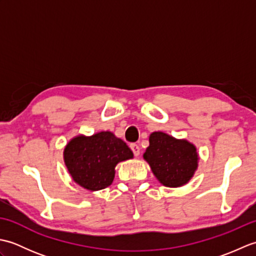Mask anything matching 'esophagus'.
I'll return each instance as SVG.
<instances>
[{
	"label": "esophagus",
	"mask_w": 256,
	"mask_h": 256,
	"mask_svg": "<svg viewBox=\"0 0 256 256\" xmlns=\"http://www.w3.org/2000/svg\"><path fill=\"white\" fill-rule=\"evenodd\" d=\"M131 150H132V152H133L134 156L138 157V156L140 155V146H138V144H135V143L131 144Z\"/></svg>",
	"instance_id": "34e87169"
}]
</instances>
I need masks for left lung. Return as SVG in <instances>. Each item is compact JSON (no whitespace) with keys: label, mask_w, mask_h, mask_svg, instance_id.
Returning <instances> with one entry per match:
<instances>
[{"label":"left lung","mask_w":256,"mask_h":256,"mask_svg":"<svg viewBox=\"0 0 256 256\" xmlns=\"http://www.w3.org/2000/svg\"><path fill=\"white\" fill-rule=\"evenodd\" d=\"M144 160L150 164L156 178L166 187H180L187 184L198 167L194 145L162 132L150 134Z\"/></svg>","instance_id":"8db88e82"}]
</instances>
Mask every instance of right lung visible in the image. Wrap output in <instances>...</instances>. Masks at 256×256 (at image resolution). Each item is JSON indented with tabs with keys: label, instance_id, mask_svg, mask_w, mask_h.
<instances>
[{
	"label": "right lung",
	"instance_id": "1",
	"mask_svg": "<svg viewBox=\"0 0 256 256\" xmlns=\"http://www.w3.org/2000/svg\"><path fill=\"white\" fill-rule=\"evenodd\" d=\"M133 158L126 143L111 132L72 138L64 150V160L74 180L88 190L110 186L116 164Z\"/></svg>",
	"mask_w": 256,
	"mask_h": 256
}]
</instances>
